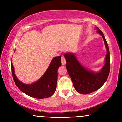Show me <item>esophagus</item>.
Listing matches in <instances>:
<instances>
[{
	"label": "esophagus",
	"mask_w": 122,
	"mask_h": 122,
	"mask_svg": "<svg viewBox=\"0 0 122 122\" xmlns=\"http://www.w3.org/2000/svg\"><path fill=\"white\" fill-rule=\"evenodd\" d=\"M61 64H62V65H65V64H66V59H65V58H64V56H62V57H61Z\"/></svg>",
	"instance_id": "esophagus-1"
}]
</instances>
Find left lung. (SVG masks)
Instances as JSON below:
<instances>
[{"mask_svg":"<svg viewBox=\"0 0 122 122\" xmlns=\"http://www.w3.org/2000/svg\"><path fill=\"white\" fill-rule=\"evenodd\" d=\"M97 32L102 36L107 49L104 66L99 71L94 72L82 66L73 53H66V68L76 91L82 94H89L99 89L106 82L110 71V54L107 42L102 31L96 27Z\"/></svg>","mask_w":122,"mask_h":122,"instance_id":"left-lung-1","label":"left lung"}]
</instances>
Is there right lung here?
I'll list each match as a JSON object with an SVG mask.
<instances>
[{"label": "right lung", "instance_id": "add662e5", "mask_svg": "<svg viewBox=\"0 0 122 122\" xmlns=\"http://www.w3.org/2000/svg\"><path fill=\"white\" fill-rule=\"evenodd\" d=\"M61 56L53 58L42 76L30 84H25L18 79L15 74L13 63L11 62V72L16 86L22 92L33 98L43 99L50 97L56 90L58 69L61 66Z\"/></svg>", "mask_w": 122, "mask_h": 122}]
</instances>
